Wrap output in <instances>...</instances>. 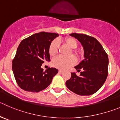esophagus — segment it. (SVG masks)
<instances>
[{
    "label": "esophagus",
    "instance_id": "34e87169",
    "mask_svg": "<svg viewBox=\"0 0 120 120\" xmlns=\"http://www.w3.org/2000/svg\"><path fill=\"white\" fill-rule=\"evenodd\" d=\"M62 72H63V71H62V70H59V71H58L59 74H62Z\"/></svg>",
    "mask_w": 120,
    "mask_h": 120
}]
</instances>
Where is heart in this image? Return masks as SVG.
<instances>
[{
    "label": "heart",
    "mask_w": 120,
    "mask_h": 120,
    "mask_svg": "<svg viewBox=\"0 0 120 120\" xmlns=\"http://www.w3.org/2000/svg\"><path fill=\"white\" fill-rule=\"evenodd\" d=\"M63 43L65 46L70 48L71 51L69 52L68 55H74L77 58L80 56V52L75 48L78 46V41L76 39L72 37H67L63 40ZM59 43L56 40H53L51 42L49 47V54L50 56H55L58 52ZM76 62V59L74 56H70L67 58L62 57H57L55 58L52 61V65L53 67L59 69V70H65L71 66L74 65Z\"/></svg>",
    "instance_id": "obj_1"
}]
</instances>
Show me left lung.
<instances>
[{
  "instance_id": "1",
  "label": "left lung",
  "mask_w": 120,
  "mask_h": 120,
  "mask_svg": "<svg viewBox=\"0 0 120 120\" xmlns=\"http://www.w3.org/2000/svg\"><path fill=\"white\" fill-rule=\"evenodd\" d=\"M84 49V58L75 68L80 72L79 76L71 72V77L66 82L69 90L81 96L94 94L105 83L108 74V56L101 44L93 37L84 34L72 33Z\"/></svg>"
}]
</instances>
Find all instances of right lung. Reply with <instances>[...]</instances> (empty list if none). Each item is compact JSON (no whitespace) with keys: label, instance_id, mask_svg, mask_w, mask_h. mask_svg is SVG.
Here are the masks:
<instances>
[{"label":"right lung","instance_id":"obj_1","mask_svg":"<svg viewBox=\"0 0 120 120\" xmlns=\"http://www.w3.org/2000/svg\"><path fill=\"white\" fill-rule=\"evenodd\" d=\"M58 36V34L54 33L40 32L20 43L12 67L16 83L22 89L38 92L50 85L58 70L49 67L44 71L41 66L46 61H50L49 47Z\"/></svg>","mask_w":120,"mask_h":120}]
</instances>
